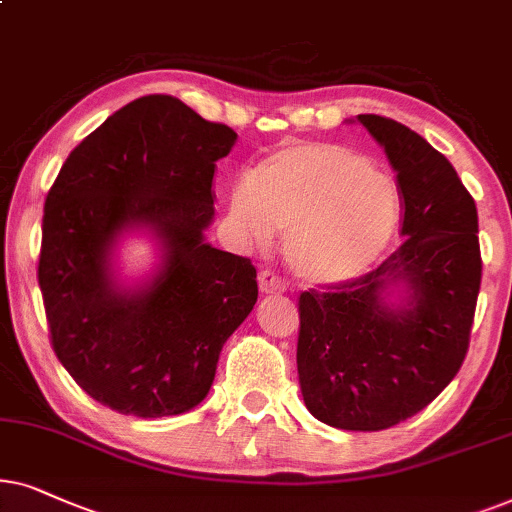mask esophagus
Listing matches in <instances>:
<instances>
[{"instance_id":"34e87169","label":"esophagus","mask_w":512,"mask_h":512,"mask_svg":"<svg viewBox=\"0 0 512 512\" xmlns=\"http://www.w3.org/2000/svg\"><path fill=\"white\" fill-rule=\"evenodd\" d=\"M257 283H260V290L267 292V295H276V292L285 290V283L274 274V271H269V269L260 271V276H257Z\"/></svg>"}]
</instances>
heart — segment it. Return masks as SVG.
<instances>
[{"instance_id": "b5f03b06", "label": "heart", "mask_w": 512, "mask_h": 512, "mask_svg": "<svg viewBox=\"0 0 512 512\" xmlns=\"http://www.w3.org/2000/svg\"><path fill=\"white\" fill-rule=\"evenodd\" d=\"M231 227L267 248L285 231V262L313 285L363 276L384 255L400 222L393 177L337 142H288L238 182Z\"/></svg>"}]
</instances>
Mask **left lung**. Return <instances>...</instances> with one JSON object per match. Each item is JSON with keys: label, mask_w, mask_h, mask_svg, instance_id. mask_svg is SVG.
Masks as SVG:
<instances>
[{"label": "left lung", "mask_w": 512, "mask_h": 512, "mask_svg": "<svg viewBox=\"0 0 512 512\" xmlns=\"http://www.w3.org/2000/svg\"><path fill=\"white\" fill-rule=\"evenodd\" d=\"M403 199V243L370 274L299 295L297 374L318 421L384 431L442 393L466 358L482 257L478 208L452 163L398 121L358 114ZM406 285L400 305L385 302Z\"/></svg>", "instance_id": "obj_1"}]
</instances>
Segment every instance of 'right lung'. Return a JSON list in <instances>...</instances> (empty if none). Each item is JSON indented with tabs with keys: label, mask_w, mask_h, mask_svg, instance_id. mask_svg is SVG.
<instances>
[{
	"label": "right lung",
	"mask_w": 512,
	"mask_h": 512,
	"mask_svg": "<svg viewBox=\"0 0 512 512\" xmlns=\"http://www.w3.org/2000/svg\"><path fill=\"white\" fill-rule=\"evenodd\" d=\"M238 135L173 95H145L72 149L49 189L39 288L51 346L105 407L140 419L192 410L217 358L257 302L248 257L203 241L215 163ZM160 238L164 264L138 291L119 289L108 250L124 228Z\"/></svg>",
	"instance_id": "add662e5"
}]
</instances>
